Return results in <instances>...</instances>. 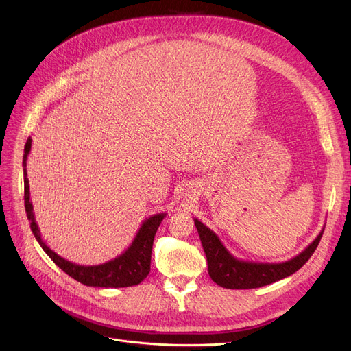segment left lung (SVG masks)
<instances>
[{"mask_svg":"<svg viewBox=\"0 0 351 351\" xmlns=\"http://www.w3.org/2000/svg\"><path fill=\"white\" fill-rule=\"evenodd\" d=\"M195 220V226L197 229L202 246H204L206 259H208V271L210 279L222 287L226 289H256L267 286L278 280H282L287 276L296 273L315 253L316 247L322 239L324 229L300 254L294 256L293 259L283 263H256L246 262L234 257L220 242L217 234L210 230L197 219Z\"/></svg>","mask_w":351,"mask_h":351,"instance_id":"1","label":"left lung"}]
</instances>
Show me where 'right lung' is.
<instances>
[{"label": "right lung", "mask_w": 351, "mask_h": 351, "mask_svg": "<svg viewBox=\"0 0 351 351\" xmlns=\"http://www.w3.org/2000/svg\"><path fill=\"white\" fill-rule=\"evenodd\" d=\"M32 139L28 138L24 147L23 168H24V202L25 212L29 220L31 230L36 241L41 245L44 252L51 257V261L62 269L72 279L94 287H129L139 285L151 271V254L154 246V237L156 230L166 216V213H156L143 220L141 229L138 230L134 242L131 243L122 254L112 261H108L97 266H82L72 263L60 254L51 250L47 243L41 239L38 225L35 222V216L32 210V202L29 200V182L27 178V159L31 151Z\"/></svg>", "instance_id": "obj_1"}]
</instances>
